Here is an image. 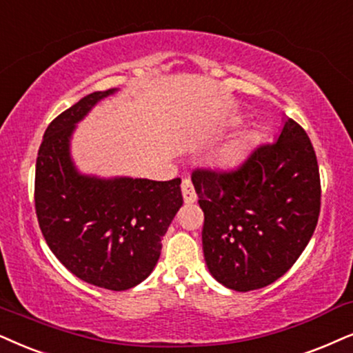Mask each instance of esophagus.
Here are the masks:
<instances>
[{"instance_id":"34e87169","label":"esophagus","mask_w":353,"mask_h":353,"mask_svg":"<svg viewBox=\"0 0 353 353\" xmlns=\"http://www.w3.org/2000/svg\"><path fill=\"white\" fill-rule=\"evenodd\" d=\"M181 190H182V197H184L185 203H194L197 200V194H195L194 185L189 179H184L181 184Z\"/></svg>"}]
</instances>
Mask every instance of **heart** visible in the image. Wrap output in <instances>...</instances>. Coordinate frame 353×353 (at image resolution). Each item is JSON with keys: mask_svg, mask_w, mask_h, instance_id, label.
<instances>
[{"mask_svg": "<svg viewBox=\"0 0 353 353\" xmlns=\"http://www.w3.org/2000/svg\"><path fill=\"white\" fill-rule=\"evenodd\" d=\"M239 158H241L239 151L234 150V148H230V150L223 151L218 159H220V163L223 164V166H233V164L239 161Z\"/></svg>", "mask_w": 353, "mask_h": 353, "instance_id": "1", "label": "heart"}]
</instances>
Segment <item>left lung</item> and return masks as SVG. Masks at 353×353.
Returning a JSON list of instances; mask_svg holds the SVG:
<instances>
[{"mask_svg":"<svg viewBox=\"0 0 353 353\" xmlns=\"http://www.w3.org/2000/svg\"><path fill=\"white\" fill-rule=\"evenodd\" d=\"M207 267L226 288L251 292L280 279L310 243L321 210L318 159L310 137L285 120L233 171L195 169Z\"/></svg>","mask_w":353,"mask_h":353,"instance_id":"left-lung-1","label":"left lung"}]
</instances>
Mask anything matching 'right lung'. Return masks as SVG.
<instances>
[{
	"instance_id": "1",
	"label": "right lung",
	"mask_w": 353,
	"mask_h": 353,
	"mask_svg": "<svg viewBox=\"0 0 353 353\" xmlns=\"http://www.w3.org/2000/svg\"><path fill=\"white\" fill-rule=\"evenodd\" d=\"M117 89L84 96L43 133L35 164V213L50 251L71 274L122 292L141 283L161 256V238L182 207L181 179H101L71 161L74 127Z\"/></svg>"
}]
</instances>
